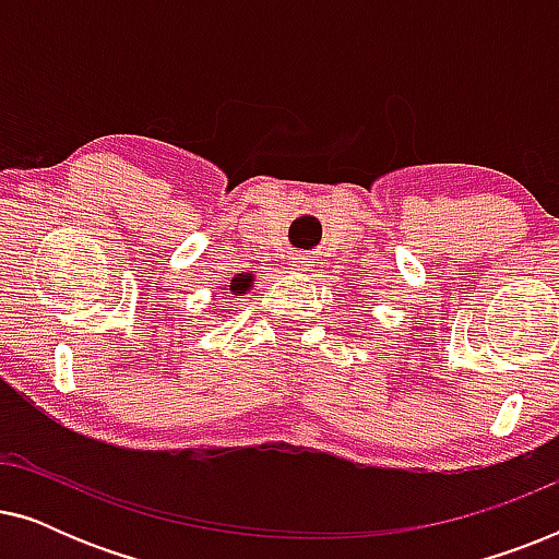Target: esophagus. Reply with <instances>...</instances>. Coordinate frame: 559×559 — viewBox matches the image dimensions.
I'll return each mask as SVG.
<instances>
[{
  "label": "esophagus",
  "mask_w": 559,
  "mask_h": 559,
  "mask_svg": "<svg viewBox=\"0 0 559 559\" xmlns=\"http://www.w3.org/2000/svg\"><path fill=\"white\" fill-rule=\"evenodd\" d=\"M289 266H293V270H297V272H305V270H308V266H310V262H308V257L295 254V257H293V264H289Z\"/></svg>",
  "instance_id": "1"
}]
</instances>
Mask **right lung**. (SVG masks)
I'll return each mask as SVG.
<instances>
[{"instance_id":"right-lung-1","label":"right lung","mask_w":559,"mask_h":559,"mask_svg":"<svg viewBox=\"0 0 559 559\" xmlns=\"http://www.w3.org/2000/svg\"><path fill=\"white\" fill-rule=\"evenodd\" d=\"M226 287H231V293H243V289H247L249 285H243V282H241V277H234L231 282H228V285Z\"/></svg>"}]
</instances>
